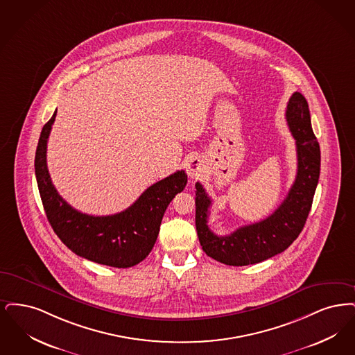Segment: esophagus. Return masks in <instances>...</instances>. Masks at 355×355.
I'll return each instance as SVG.
<instances>
[{
    "label": "esophagus",
    "mask_w": 355,
    "mask_h": 355,
    "mask_svg": "<svg viewBox=\"0 0 355 355\" xmlns=\"http://www.w3.org/2000/svg\"><path fill=\"white\" fill-rule=\"evenodd\" d=\"M187 173L193 180H196L200 176H202V173H204V164H202V160H201L200 157L195 156V157L189 159V162L187 164Z\"/></svg>",
    "instance_id": "esophagus-1"
}]
</instances>
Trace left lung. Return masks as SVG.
Returning <instances> with one entry per match:
<instances>
[{
    "instance_id": "obj_1",
    "label": "left lung",
    "mask_w": 355,
    "mask_h": 355,
    "mask_svg": "<svg viewBox=\"0 0 355 355\" xmlns=\"http://www.w3.org/2000/svg\"><path fill=\"white\" fill-rule=\"evenodd\" d=\"M286 122L295 139L297 175L288 196L270 216L240 227L228 236H217L208 227L212 201L196 183V231L202 250L216 261L232 266L268 260L291 247L304 230L320 179L321 153L313 132L305 96L295 93L286 106Z\"/></svg>"
}]
</instances>
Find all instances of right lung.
Listing matches in <instances>:
<instances>
[{
	"instance_id": "obj_1",
	"label": "right lung",
	"mask_w": 355,
	"mask_h": 355,
	"mask_svg": "<svg viewBox=\"0 0 355 355\" xmlns=\"http://www.w3.org/2000/svg\"><path fill=\"white\" fill-rule=\"evenodd\" d=\"M57 110L38 140L35 178L47 220L62 243L76 254L114 268H130L143 261L157 239L162 218L175 195L187 184V173L178 171L148 187L131 207L108 216H92L63 200L51 183L46 164L47 139Z\"/></svg>"
}]
</instances>
